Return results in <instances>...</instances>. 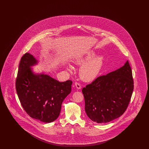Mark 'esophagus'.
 <instances>
[{
	"label": "esophagus",
	"mask_w": 149,
	"mask_h": 149,
	"mask_svg": "<svg viewBox=\"0 0 149 149\" xmlns=\"http://www.w3.org/2000/svg\"><path fill=\"white\" fill-rule=\"evenodd\" d=\"M75 85L76 88H77L78 89H81V85H80L79 83H78V82H75Z\"/></svg>",
	"instance_id": "obj_1"
}]
</instances>
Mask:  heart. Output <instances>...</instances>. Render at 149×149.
Here are the masks:
<instances>
[{
  "label": "heart",
  "instance_id": "obj_1",
  "mask_svg": "<svg viewBox=\"0 0 149 149\" xmlns=\"http://www.w3.org/2000/svg\"><path fill=\"white\" fill-rule=\"evenodd\" d=\"M95 55L94 52H90L85 56L75 58L74 63L77 65H82L91 60ZM104 63V56L99 55L84 64L80 70V77L85 81L89 82L95 80L101 71ZM70 69V66H69Z\"/></svg>",
  "mask_w": 149,
  "mask_h": 149
}]
</instances>
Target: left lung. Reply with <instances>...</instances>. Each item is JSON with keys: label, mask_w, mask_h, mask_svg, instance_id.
Instances as JSON below:
<instances>
[{"label": "left lung", "mask_w": 149, "mask_h": 149, "mask_svg": "<svg viewBox=\"0 0 149 149\" xmlns=\"http://www.w3.org/2000/svg\"><path fill=\"white\" fill-rule=\"evenodd\" d=\"M134 86L128 61L120 69L95 79L82 89L87 116L98 123L120 117L129 104Z\"/></svg>", "instance_id": "obj_1"}]
</instances>
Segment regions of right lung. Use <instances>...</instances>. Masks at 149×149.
<instances>
[{
  "mask_svg": "<svg viewBox=\"0 0 149 149\" xmlns=\"http://www.w3.org/2000/svg\"><path fill=\"white\" fill-rule=\"evenodd\" d=\"M37 63L29 53L22 57L16 91L22 106L31 117L50 123L58 118L63 100L71 92L72 82H59L48 75L34 74L31 66Z\"/></svg>",
  "mask_w": 149,
  "mask_h": 149,
  "instance_id": "1",
  "label": "right lung"
}]
</instances>
